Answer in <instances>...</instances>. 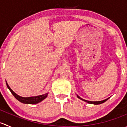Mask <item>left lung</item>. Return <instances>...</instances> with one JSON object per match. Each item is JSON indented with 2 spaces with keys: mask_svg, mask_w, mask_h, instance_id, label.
I'll return each mask as SVG.
<instances>
[{
  "mask_svg": "<svg viewBox=\"0 0 127 127\" xmlns=\"http://www.w3.org/2000/svg\"><path fill=\"white\" fill-rule=\"evenodd\" d=\"M77 98H79V99H81V100L84 101L86 102V103H87L88 104H95V105H96V104H102L103 103H104V102H106V101L107 100V99H109V98H107V99H104V100H103V101H87V100H85V99H82V98H80V96H79L77 95Z\"/></svg>",
  "mask_w": 127,
  "mask_h": 127,
  "instance_id": "obj_1",
  "label": "left lung"
}]
</instances>
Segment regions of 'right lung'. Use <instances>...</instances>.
<instances>
[{
    "label": "right lung",
    "instance_id": "add662e5",
    "mask_svg": "<svg viewBox=\"0 0 127 127\" xmlns=\"http://www.w3.org/2000/svg\"><path fill=\"white\" fill-rule=\"evenodd\" d=\"M6 84H7V86L9 90H10V92H11V93L13 94V95L14 96L15 98L17 99L18 101H19L21 103H24V104H37L40 103V102L42 101L43 99H45L48 96V93H45V94L37 96H31V97H22L19 96L18 95L16 94V93L13 92V91L11 90V88L9 87L8 84H7V81H6Z\"/></svg>",
    "mask_w": 127,
    "mask_h": 127
}]
</instances>
